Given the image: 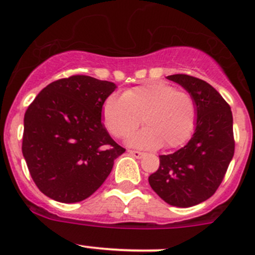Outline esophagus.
Masks as SVG:
<instances>
[{"mask_svg":"<svg viewBox=\"0 0 255 255\" xmlns=\"http://www.w3.org/2000/svg\"><path fill=\"white\" fill-rule=\"evenodd\" d=\"M129 151V154H132L133 156H134V158H143L144 155H145V154L143 153V151H139V150H128Z\"/></svg>","mask_w":255,"mask_h":255,"instance_id":"obj_1","label":"esophagus"}]
</instances>
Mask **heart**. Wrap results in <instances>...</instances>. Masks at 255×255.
<instances>
[{
    "label": "heart",
    "mask_w": 255,
    "mask_h": 255,
    "mask_svg": "<svg viewBox=\"0 0 255 255\" xmlns=\"http://www.w3.org/2000/svg\"><path fill=\"white\" fill-rule=\"evenodd\" d=\"M145 127L130 138L133 146L155 149L164 144L176 148L191 137L197 120L196 102L190 92L173 85L149 81L112 94L104 101L101 120L110 134L118 139L129 137L139 126Z\"/></svg>",
    "instance_id": "obj_1"
}]
</instances>
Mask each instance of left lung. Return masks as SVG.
<instances>
[{
  "mask_svg": "<svg viewBox=\"0 0 255 255\" xmlns=\"http://www.w3.org/2000/svg\"><path fill=\"white\" fill-rule=\"evenodd\" d=\"M168 79L194 97L196 128L186 145L159 156L158 170L148 180L166 204L190 207L210 199L226 175L235 154L232 111L217 90L204 80L185 74Z\"/></svg>",
  "mask_w": 255,
  "mask_h": 255,
  "instance_id": "obj_1",
  "label": "left lung"
}]
</instances>
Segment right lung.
Masks as SVG:
<instances>
[{
    "mask_svg": "<svg viewBox=\"0 0 255 255\" xmlns=\"http://www.w3.org/2000/svg\"><path fill=\"white\" fill-rule=\"evenodd\" d=\"M116 85L87 75L49 84L24 115L22 153L38 189L73 204L91 196L125 153L101 123V107Z\"/></svg>",
    "mask_w": 255,
    "mask_h": 255,
    "instance_id": "add662e5",
    "label": "right lung"
}]
</instances>
